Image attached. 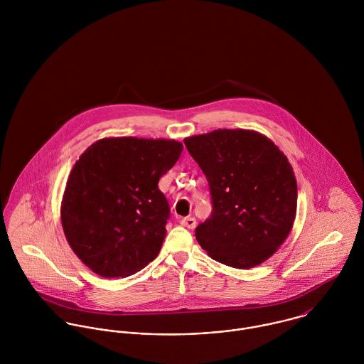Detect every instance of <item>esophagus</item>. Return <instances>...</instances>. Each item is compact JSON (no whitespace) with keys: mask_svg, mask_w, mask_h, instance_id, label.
<instances>
[{"mask_svg":"<svg viewBox=\"0 0 364 364\" xmlns=\"http://www.w3.org/2000/svg\"><path fill=\"white\" fill-rule=\"evenodd\" d=\"M181 224L188 227V228H195L196 227V218L195 217H186L181 221Z\"/></svg>","mask_w":364,"mask_h":364,"instance_id":"1","label":"esophagus"}]
</instances>
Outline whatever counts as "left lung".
<instances>
[{"label":"left lung","mask_w":364,"mask_h":364,"mask_svg":"<svg viewBox=\"0 0 364 364\" xmlns=\"http://www.w3.org/2000/svg\"><path fill=\"white\" fill-rule=\"evenodd\" d=\"M183 141L210 186L213 213L195 232L208 257L251 269L274 255L297 213V181L287 156L247 129H217Z\"/></svg>","instance_id":"8db88e82"}]
</instances>
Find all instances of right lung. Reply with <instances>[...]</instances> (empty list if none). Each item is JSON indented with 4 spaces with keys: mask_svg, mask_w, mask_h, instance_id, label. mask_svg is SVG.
I'll use <instances>...</instances> for the list:
<instances>
[{
    "mask_svg": "<svg viewBox=\"0 0 364 364\" xmlns=\"http://www.w3.org/2000/svg\"><path fill=\"white\" fill-rule=\"evenodd\" d=\"M183 150L168 139L105 137L74 164L60 217L73 252L102 277H127L156 259L169 206L158 189Z\"/></svg>",
    "mask_w": 364,
    "mask_h": 364,
    "instance_id": "right-lung-1",
    "label": "right lung"
}]
</instances>
